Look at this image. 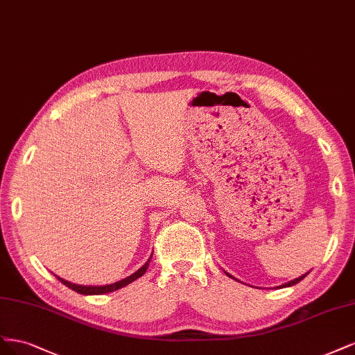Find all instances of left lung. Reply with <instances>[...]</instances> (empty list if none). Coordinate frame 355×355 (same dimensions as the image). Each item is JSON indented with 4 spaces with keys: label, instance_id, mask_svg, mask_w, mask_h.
Returning a JSON list of instances; mask_svg holds the SVG:
<instances>
[{
    "label": "left lung",
    "instance_id": "8db88e82",
    "mask_svg": "<svg viewBox=\"0 0 355 355\" xmlns=\"http://www.w3.org/2000/svg\"><path fill=\"white\" fill-rule=\"evenodd\" d=\"M224 272L227 274V276H228V277H233V276H232V274H228L227 271H224ZM308 272H310V271H308ZM308 272L302 274V276H300L298 279H293V280H291V282H288V283H283L282 286H279V288H280V289H282V288H291V286H293V284H296V283H300V282H301V280H302V279H304V277L306 276V274H308ZM233 279H234V277H233ZM236 280H237V279H236Z\"/></svg>",
    "mask_w": 355,
    "mask_h": 355
}]
</instances>
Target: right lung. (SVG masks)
<instances>
[{
	"label": "right lung",
	"mask_w": 355,
	"mask_h": 355,
	"mask_svg": "<svg viewBox=\"0 0 355 355\" xmlns=\"http://www.w3.org/2000/svg\"><path fill=\"white\" fill-rule=\"evenodd\" d=\"M152 255H153V254H152ZM150 259H152V257L147 259V262H146V264H144L143 267H140L135 272H132L131 276L125 277V279H122V280H119V282H116V283H112V284L84 286V284H76V283H72V282H67V280H64V279H62V277H59V276H55V274H54V276H55L57 279H59L64 286H67V288L75 291V292H78V293H81V295H105V293H109V292H113V291H118V289H121V288H125V286H127V284H130V283H132L134 280L141 277L143 274L146 272V270L148 268V262H150Z\"/></svg>",
	"instance_id": "add662e5"
}]
</instances>
